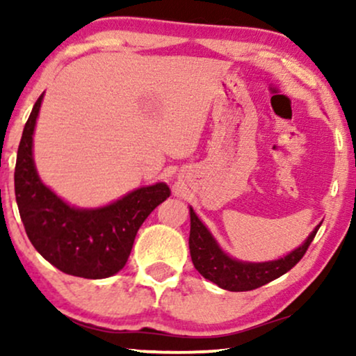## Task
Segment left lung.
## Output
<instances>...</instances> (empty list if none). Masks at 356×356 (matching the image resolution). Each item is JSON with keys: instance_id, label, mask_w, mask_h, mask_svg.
<instances>
[{"instance_id": "left-lung-1", "label": "left lung", "mask_w": 356, "mask_h": 356, "mask_svg": "<svg viewBox=\"0 0 356 356\" xmlns=\"http://www.w3.org/2000/svg\"><path fill=\"white\" fill-rule=\"evenodd\" d=\"M191 217V232H189V252L193 264L204 279L228 291H248L254 290L269 282L284 275L305 256L306 250L318 233L321 222L309 236L289 254L275 261L248 262L228 256L222 250L209 228L196 216L193 207H189Z\"/></svg>"}]
</instances>
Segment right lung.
I'll return each mask as SVG.
<instances>
[{
    "instance_id": "right-lung-1",
    "label": "right lung",
    "mask_w": 356,
    "mask_h": 356,
    "mask_svg": "<svg viewBox=\"0 0 356 356\" xmlns=\"http://www.w3.org/2000/svg\"><path fill=\"white\" fill-rule=\"evenodd\" d=\"M43 95L24 126L14 172L24 228L33 248L56 269L84 279H106L123 269L139 227L170 196V188L155 183L94 209L63 201L42 181L33 162V131Z\"/></svg>"
}]
</instances>
